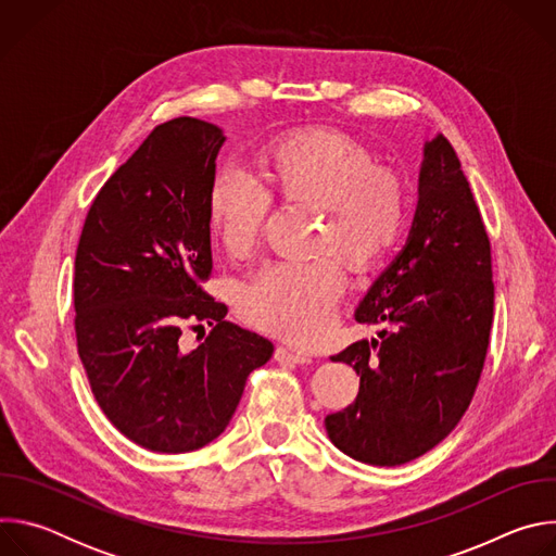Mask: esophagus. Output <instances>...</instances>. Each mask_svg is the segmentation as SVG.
<instances>
[{
	"label": "esophagus",
	"instance_id": "obj_1",
	"mask_svg": "<svg viewBox=\"0 0 556 556\" xmlns=\"http://www.w3.org/2000/svg\"><path fill=\"white\" fill-rule=\"evenodd\" d=\"M275 361L283 363V365H301V363H309L312 358L307 354H301V352H294V350H288V348L279 345L275 350Z\"/></svg>",
	"mask_w": 556,
	"mask_h": 556
}]
</instances>
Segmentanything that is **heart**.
<instances>
[{
	"instance_id": "obj_1",
	"label": "heart",
	"mask_w": 556,
	"mask_h": 556,
	"mask_svg": "<svg viewBox=\"0 0 556 556\" xmlns=\"http://www.w3.org/2000/svg\"><path fill=\"white\" fill-rule=\"evenodd\" d=\"M264 185L240 167H222L211 180L206 215L222 249L249 255L260 242L270 193L319 206V247L350 266L369 268L399 244L407 224L405 180L376 167L371 153L337 131H305L277 140L264 155ZM345 288L341 264L314 260L270 262L242 283L237 307L253 328L309 345L319 341Z\"/></svg>"
}]
</instances>
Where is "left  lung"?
Here are the masks:
<instances>
[{
    "label": "left lung",
    "mask_w": 556,
    "mask_h": 556,
    "mask_svg": "<svg viewBox=\"0 0 556 556\" xmlns=\"http://www.w3.org/2000/svg\"><path fill=\"white\" fill-rule=\"evenodd\" d=\"M493 299L480 208L457 153L438 134L422 149L407 242L354 312L358 324L382 330L332 356L361 376L354 405L326 418L332 444L374 466H401L440 444L480 382Z\"/></svg>",
    "instance_id": "8db88e82"
}]
</instances>
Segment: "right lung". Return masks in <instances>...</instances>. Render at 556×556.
Returning a JSON list of instances; mask_svg holds the SVG:
<instances>
[{
	"label": "right lung",
	"mask_w": 556,
	"mask_h": 556,
	"mask_svg": "<svg viewBox=\"0 0 556 556\" xmlns=\"http://www.w3.org/2000/svg\"><path fill=\"white\" fill-rule=\"evenodd\" d=\"M224 140L191 116L157 125L94 198L76 249L78 356L110 422L153 453L213 442L275 352L200 286L213 268L206 202ZM198 323L214 330L185 351L184 326Z\"/></svg>",
	"instance_id": "add662e5"
}]
</instances>
